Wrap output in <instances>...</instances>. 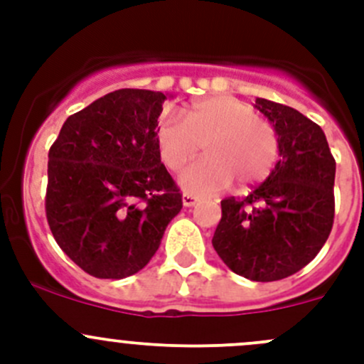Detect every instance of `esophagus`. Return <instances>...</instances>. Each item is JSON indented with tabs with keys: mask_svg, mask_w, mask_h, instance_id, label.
<instances>
[{
	"mask_svg": "<svg viewBox=\"0 0 364 364\" xmlns=\"http://www.w3.org/2000/svg\"><path fill=\"white\" fill-rule=\"evenodd\" d=\"M196 204H197L196 196H190V193H185V196H183V205H185V208H192V205Z\"/></svg>",
	"mask_w": 364,
	"mask_h": 364,
	"instance_id": "1",
	"label": "esophagus"
}]
</instances>
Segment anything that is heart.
<instances>
[{
  "label": "heart",
  "instance_id": "b5f03b06",
  "mask_svg": "<svg viewBox=\"0 0 364 364\" xmlns=\"http://www.w3.org/2000/svg\"><path fill=\"white\" fill-rule=\"evenodd\" d=\"M156 148L164 165L181 171L197 156L205 159L179 178L183 190L193 196H215L232 183L248 186L264 181L280 153L273 124L255 109L232 97H208L183 109V121L164 116L156 127Z\"/></svg>",
  "mask_w": 364,
  "mask_h": 364
}]
</instances>
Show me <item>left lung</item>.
Returning a JSON list of instances; mask_svg holds the SVG:
<instances>
[{
    "label": "left lung",
    "instance_id": "obj_1",
    "mask_svg": "<svg viewBox=\"0 0 364 364\" xmlns=\"http://www.w3.org/2000/svg\"><path fill=\"white\" fill-rule=\"evenodd\" d=\"M253 107L277 130L280 160L247 197L222 200L213 247L240 277L274 282L324 247L335 218L336 161L322 128L299 111L266 98H255Z\"/></svg>",
    "mask_w": 364,
    "mask_h": 364
}]
</instances>
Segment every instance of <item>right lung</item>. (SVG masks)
<instances>
[{"instance_id":"obj_1","label":"right lung","mask_w":364,"mask_h":364,"mask_svg":"<svg viewBox=\"0 0 364 364\" xmlns=\"http://www.w3.org/2000/svg\"><path fill=\"white\" fill-rule=\"evenodd\" d=\"M165 100L160 91H112L72 114L50 146L47 222L91 277L121 280L141 271L181 211L155 139Z\"/></svg>"}]
</instances>
